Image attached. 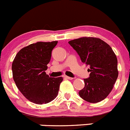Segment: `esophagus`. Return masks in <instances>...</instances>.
I'll return each instance as SVG.
<instances>
[{
    "label": "esophagus",
    "mask_w": 130,
    "mask_h": 130,
    "mask_svg": "<svg viewBox=\"0 0 130 130\" xmlns=\"http://www.w3.org/2000/svg\"><path fill=\"white\" fill-rule=\"evenodd\" d=\"M64 77L65 78V79H73V78L72 77H68V76H67V75H64Z\"/></svg>",
    "instance_id": "obj_1"
}]
</instances>
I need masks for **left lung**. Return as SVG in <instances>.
I'll list each match as a JSON object with an SVG mask.
<instances>
[{
  "label": "left lung",
  "mask_w": 130,
  "mask_h": 130,
  "mask_svg": "<svg viewBox=\"0 0 130 130\" xmlns=\"http://www.w3.org/2000/svg\"><path fill=\"white\" fill-rule=\"evenodd\" d=\"M68 43L81 62L90 66V75L84 79L85 87L79 92V96L90 103L101 102L111 92L118 77L115 54L107 43L96 38H81Z\"/></svg>",
  "instance_id": "8db88e82"
}]
</instances>
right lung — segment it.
I'll use <instances>...</instances> for the list:
<instances>
[{
    "label": "right lung",
    "instance_id": "obj_1",
    "mask_svg": "<svg viewBox=\"0 0 130 130\" xmlns=\"http://www.w3.org/2000/svg\"><path fill=\"white\" fill-rule=\"evenodd\" d=\"M57 43L40 42L29 45L17 53L12 63L16 86L26 99L34 104H47L58 95L63 78L49 77L45 73Z\"/></svg>",
    "mask_w": 130,
    "mask_h": 130
}]
</instances>
